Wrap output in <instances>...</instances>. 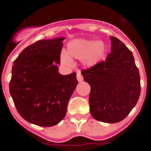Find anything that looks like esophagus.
Instances as JSON below:
<instances>
[{
	"instance_id": "34e87169",
	"label": "esophagus",
	"mask_w": 151,
	"mask_h": 151,
	"mask_svg": "<svg viewBox=\"0 0 151 151\" xmlns=\"http://www.w3.org/2000/svg\"><path fill=\"white\" fill-rule=\"evenodd\" d=\"M76 78H77V79H78V81L79 82H82V80H83V76H82L81 73H77Z\"/></svg>"
}]
</instances>
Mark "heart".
<instances>
[{"mask_svg":"<svg viewBox=\"0 0 151 151\" xmlns=\"http://www.w3.org/2000/svg\"><path fill=\"white\" fill-rule=\"evenodd\" d=\"M105 48V45L102 41L74 39L68 44L67 52H61L60 59L63 63L68 66L73 64L71 58L81 59L84 66L91 67L101 59Z\"/></svg>","mask_w":151,"mask_h":151,"instance_id":"b5f03b06","label":"heart"}]
</instances>
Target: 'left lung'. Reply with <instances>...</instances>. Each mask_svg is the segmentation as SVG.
Here are the masks:
<instances>
[{"label":"left lung","mask_w":151,"mask_h":151,"mask_svg":"<svg viewBox=\"0 0 151 151\" xmlns=\"http://www.w3.org/2000/svg\"><path fill=\"white\" fill-rule=\"evenodd\" d=\"M111 52L105 60L81 72L91 86L89 106L96 120L116 123L136 105L141 93L140 75L130 50L110 37Z\"/></svg>","instance_id":"1"}]
</instances>
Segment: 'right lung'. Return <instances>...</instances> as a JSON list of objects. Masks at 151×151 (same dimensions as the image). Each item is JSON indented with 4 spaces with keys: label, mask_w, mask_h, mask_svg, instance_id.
<instances>
[{
    "label": "right lung",
    "mask_w": 151,
    "mask_h": 151,
    "mask_svg": "<svg viewBox=\"0 0 151 151\" xmlns=\"http://www.w3.org/2000/svg\"><path fill=\"white\" fill-rule=\"evenodd\" d=\"M64 37L41 40L24 49L13 62L10 93L17 111L30 123L50 127L65 117L76 87V73H58Z\"/></svg>",
    "instance_id": "1"
}]
</instances>
